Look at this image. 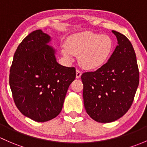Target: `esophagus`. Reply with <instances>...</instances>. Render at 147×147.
<instances>
[{
    "mask_svg": "<svg viewBox=\"0 0 147 147\" xmlns=\"http://www.w3.org/2000/svg\"><path fill=\"white\" fill-rule=\"evenodd\" d=\"M81 76V72L78 69H76V78H79Z\"/></svg>",
    "mask_w": 147,
    "mask_h": 147,
    "instance_id": "34e87169",
    "label": "esophagus"
}]
</instances>
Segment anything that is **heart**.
Wrapping results in <instances>:
<instances>
[{
    "label": "heart",
    "mask_w": 147,
    "mask_h": 147,
    "mask_svg": "<svg viewBox=\"0 0 147 147\" xmlns=\"http://www.w3.org/2000/svg\"><path fill=\"white\" fill-rule=\"evenodd\" d=\"M113 49V42L106 34L90 31L75 33L69 37L67 44L61 46L63 55L71 59L78 55V62L85 69L92 70L107 62Z\"/></svg>",
    "instance_id": "b5f03b06"
}]
</instances>
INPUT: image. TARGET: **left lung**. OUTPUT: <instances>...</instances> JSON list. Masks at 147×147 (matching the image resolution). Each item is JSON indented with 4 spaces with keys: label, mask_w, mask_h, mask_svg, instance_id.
I'll return each mask as SVG.
<instances>
[{
    "label": "left lung",
    "mask_w": 147,
    "mask_h": 147,
    "mask_svg": "<svg viewBox=\"0 0 147 147\" xmlns=\"http://www.w3.org/2000/svg\"><path fill=\"white\" fill-rule=\"evenodd\" d=\"M117 45L107 62L82 74L84 107L95 121L107 123L124 115L134 100L140 81L137 57L129 40L112 30Z\"/></svg>",
    "instance_id": "8db88e82"
}]
</instances>
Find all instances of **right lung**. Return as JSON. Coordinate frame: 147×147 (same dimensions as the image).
I'll return each mask as SVG.
<instances>
[{"label":"right lung","instance_id":"obj_1","mask_svg":"<svg viewBox=\"0 0 147 147\" xmlns=\"http://www.w3.org/2000/svg\"><path fill=\"white\" fill-rule=\"evenodd\" d=\"M50 36L37 30L18 47L10 71V89L22 114L44 122L57 117L76 78L74 67L59 64Z\"/></svg>","mask_w":147,"mask_h":147}]
</instances>
